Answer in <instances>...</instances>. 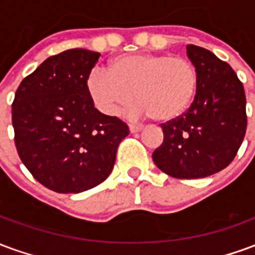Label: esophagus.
I'll use <instances>...</instances> for the list:
<instances>
[{
    "instance_id": "34e87169",
    "label": "esophagus",
    "mask_w": 255,
    "mask_h": 255,
    "mask_svg": "<svg viewBox=\"0 0 255 255\" xmlns=\"http://www.w3.org/2000/svg\"><path fill=\"white\" fill-rule=\"evenodd\" d=\"M142 131V127H139V126H129V132L131 133H138Z\"/></svg>"
}]
</instances>
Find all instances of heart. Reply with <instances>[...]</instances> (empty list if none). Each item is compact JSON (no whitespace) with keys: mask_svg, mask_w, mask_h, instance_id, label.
Masks as SVG:
<instances>
[{"mask_svg":"<svg viewBox=\"0 0 255 255\" xmlns=\"http://www.w3.org/2000/svg\"><path fill=\"white\" fill-rule=\"evenodd\" d=\"M93 104L117 116L133 100L135 115L157 123L175 122L188 111L198 89V73L187 58L132 53L117 56L105 71L95 69L86 80Z\"/></svg>","mask_w":255,"mask_h":255,"instance_id":"1","label":"heart"}]
</instances>
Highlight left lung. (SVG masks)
<instances>
[{
  "label": "left lung",
  "mask_w": 255,
  "mask_h": 255,
  "mask_svg": "<svg viewBox=\"0 0 255 255\" xmlns=\"http://www.w3.org/2000/svg\"><path fill=\"white\" fill-rule=\"evenodd\" d=\"M186 49L197 69V93L180 119L162 124L164 142L153 161L172 177L201 179L235 158L246 133V95L230 64L203 47Z\"/></svg>",
  "instance_id": "8db88e82"
}]
</instances>
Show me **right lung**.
Listing matches in <instances>:
<instances>
[{
    "label": "right lung",
    "mask_w": 255,
    "mask_h": 255,
    "mask_svg": "<svg viewBox=\"0 0 255 255\" xmlns=\"http://www.w3.org/2000/svg\"><path fill=\"white\" fill-rule=\"evenodd\" d=\"M100 53L71 49L46 58L23 79L12 104L14 143L45 187L78 194L111 175L128 126L95 109L86 80Z\"/></svg>",
    "instance_id": "add662e5"
}]
</instances>
